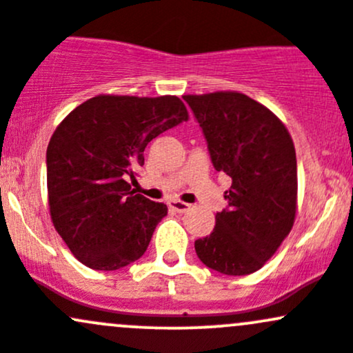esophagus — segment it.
<instances>
[{"label":"esophagus","mask_w":353,"mask_h":353,"mask_svg":"<svg viewBox=\"0 0 353 353\" xmlns=\"http://www.w3.org/2000/svg\"><path fill=\"white\" fill-rule=\"evenodd\" d=\"M168 205H170V209L176 210V212H180V214L187 212V210L190 209V203L181 202V201H170V202H168Z\"/></svg>","instance_id":"1"}]
</instances>
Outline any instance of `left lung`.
Here are the masks:
<instances>
[{
  "instance_id": "8db88e82",
  "label": "left lung",
  "mask_w": 353,
  "mask_h": 353,
  "mask_svg": "<svg viewBox=\"0 0 353 353\" xmlns=\"http://www.w3.org/2000/svg\"><path fill=\"white\" fill-rule=\"evenodd\" d=\"M207 141L210 161L231 178L216 228L195 241L205 267L248 275L265 265L292 230L297 161L285 125L261 103L238 92L185 95Z\"/></svg>"
}]
</instances>
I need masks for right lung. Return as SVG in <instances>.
Here are the masks:
<instances>
[{
	"instance_id": "right-lung-1",
	"label": "right lung",
	"mask_w": 353,
	"mask_h": 353,
	"mask_svg": "<svg viewBox=\"0 0 353 353\" xmlns=\"http://www.w3.org/2000/svg\"><path fill=\"white\" fill-rule=\"evenodd\" d=\"M178 97L98 95L76 107L47 146L50 219L71 253L93 270L139 260L168 207L130 190L148 143L187 121Z\"/></svg>"
}]
</instances>
